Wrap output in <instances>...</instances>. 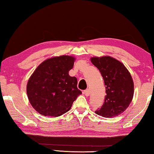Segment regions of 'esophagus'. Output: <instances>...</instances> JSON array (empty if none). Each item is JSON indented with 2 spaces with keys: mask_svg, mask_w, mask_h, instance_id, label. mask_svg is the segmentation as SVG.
I'll return each mask as SVG.
<instances>
[{
  "mask_svg": "<svg viewBox=\"0 0 154 154\" xmlns=\"http://www.w3.org/2000/svg\"><path fill=\"white\" fill-rule=\"evenodd\" d=\"M83 94H85V95L86 97L89 96V95H90V90H88V89L85 90H84V91H83Z\"/></svg>",
  "mask_w": 154,
  "mask_h": 154,
  "instance_id": "obj_1",
  "label": "esophagus"
}]
</instances>
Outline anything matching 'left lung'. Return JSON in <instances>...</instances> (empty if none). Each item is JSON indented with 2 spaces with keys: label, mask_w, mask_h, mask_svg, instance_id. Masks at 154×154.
Masks as SVG:
<instances>
[{
  "label": "left lung",
  "mask_w": 154,
  "mask_h": 154,
  "mask_svg": "<svg viewBox=\"0 0 154 154\" xmlns=\"http://www.w3.org/2000/svg\"><path fill=\"white\" fill-rule=\"evenodd\" d=\"M90 60L100 71L106 88L104 104L95 113L105 118L117 116L126 110L133 97L131 75L124 64L111 57H94Z\"/></svg>",
  "instance_id": "left-lung-1"
}]
</instances>
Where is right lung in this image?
Here are the masks:
<instances>
[{
  "label": "right lung",
  "instance_id": "right-lung-1",
  "mask_svg": "<svg viewBox=\"0 0 154 154\" xmlns=\"http://www.w3.org/2000/svg\"><path fill=\"white\" fill-rule=\"evenodd\" d=\"M75 58L68 55L54 57L41 63L29 78L26 92L29 102L45 116L57 117L67 112L82 92L77 79L69 75Z\"/></svg>",
  "mask_w": 154,
  "mask_h": 154
}]
</instances>
